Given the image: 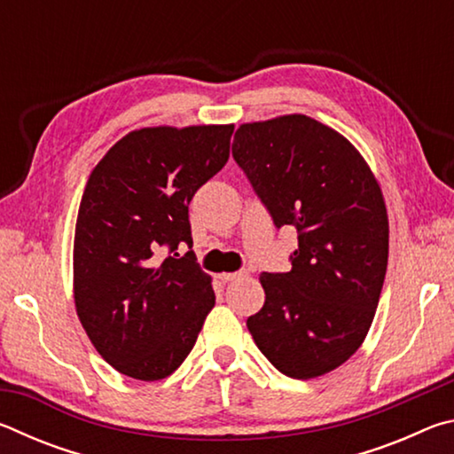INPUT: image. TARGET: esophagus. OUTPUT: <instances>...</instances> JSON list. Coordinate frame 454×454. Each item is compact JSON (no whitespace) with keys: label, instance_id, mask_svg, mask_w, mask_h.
I'll list each match as a JSON object with an SVG mask.
<instances>
[{"label":"esophagus","instance_id":"34e87169","mask_svg":"<svg viewBox=\"0 0 454 454\" xmlns=\"http://www.w3.org/2000/svg\"><path fill=\"white\" fill-rule=\"evenodd\" d=\"M248 276V270H238V272H224V274H218V278L222 282H232V280H242Z\"/></svg>","mask_w":454,"mask_h":454}]
</instances>
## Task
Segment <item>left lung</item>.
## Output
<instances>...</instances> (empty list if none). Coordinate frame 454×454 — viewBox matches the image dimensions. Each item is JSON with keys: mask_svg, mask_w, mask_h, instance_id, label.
Here are the masks:
<instances>
[{"mask_svg": "<svg viewBox=\"0 0 454 454\" xmlns=\"http://www.w3.org/2000/svg\"><path fill=\"white\" fill-rule=\"evenodd\" d=\"M232 156L274 226L298 230L290 272L260 274L266 301L246 326L290 379L334 371L363 344L387 274L379 184L347 137L302 114L240 126Z\"/></svg>", "mask_w": 454, "mask_h": 454, "instance_id": "1", "label": "left lung"}]
</instances>
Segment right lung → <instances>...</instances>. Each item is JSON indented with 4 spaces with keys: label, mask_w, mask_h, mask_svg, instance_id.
Masks as SVG:
<instances>
[{
    "label": "right lung",
    "mask_w": 454,
    "mask_h": 454,
    "mask_svg": "<svg viewBox=\"0 0 454 454\" xmlns=\"http://www.w3.org/2000/svg\"><path fill=\"white\" fill-rule=\"evenodd\" d=\"M232 132L137 129L90 174L75 222V310L106 363L136 380L170 376L216 302L194 252L180 256L178 246L192 248L190 200L228 162Z\"/></svg>",
    "instance_id": "obj_1"
}]
</instances>
